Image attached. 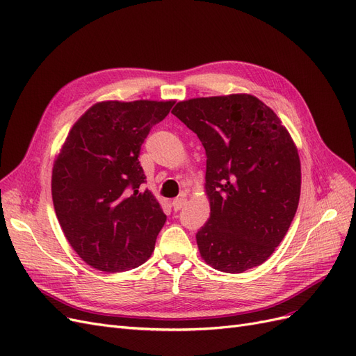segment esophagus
<instances>
[{
	"instance_id": "obj_1",
	"label": "esophagus",
	"mask_w": 356,
	"mask_h": 356,
	"mask_svg": "<svg viewBox=\"0 0 356 356\" xmlns=\"http://www.w3.org/2000/svg\"><path fill=\"white\" fill-rule=\"evenodd\" d=\"M187 203V197L186 196H179L177 199H174V202H172V207H174L175 211H179L184 204Z\"/></svg>"
}]
</instances>
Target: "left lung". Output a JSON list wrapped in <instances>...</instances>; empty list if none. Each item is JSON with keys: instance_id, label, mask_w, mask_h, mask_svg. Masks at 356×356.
<instances>
[{"instance_id": "8db88e82", "label": "left lung", "mask_w": 356, "mask_h": 356, "mask_svg": "<svg viewBox=\"0 0 356 356\" xmlns=\"http://www.w3.org/2000/svg\"><path fill=\"white\" fill-rule=\"evenodd\" d=\"M177 115L207 153L211 215L196 241L204 263L225 273L263 264L297 212V147L270 106L248 93L179 101Z\"/></svg>"}]
</instances>
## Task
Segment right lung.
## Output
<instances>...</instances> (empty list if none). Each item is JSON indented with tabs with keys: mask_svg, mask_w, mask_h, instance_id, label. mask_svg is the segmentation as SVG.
I'll return each instance as SVG.
<instances>
[{
	"mask_svg": "<svg viewBox=\"0 0 356 356\" xmlns=\"http://www.w3.org/2000/svg\"><path fill=\"white\" fill-rule=\"evenodd\" d=\"M175 101H102L86 111L62 144L51 170V197L72 250L96 270L118 273L145 263L166 215L152 191L139 152Z\"/></svg>",
	"mask_w": 356,
	"mask_h": 356,
	"instance_id": "obj_1",
	"label": "right lung"
}]
</instances>
